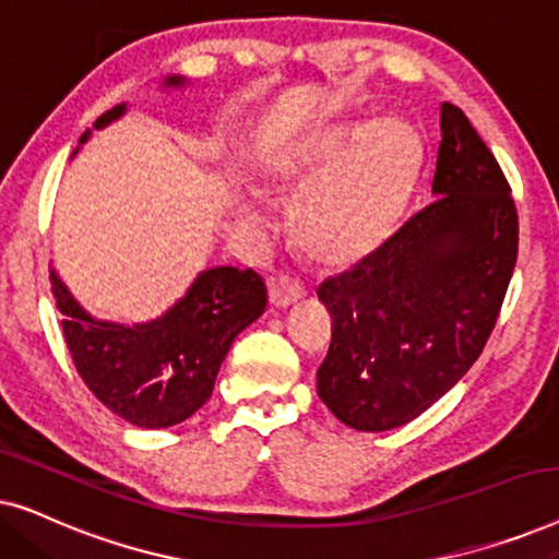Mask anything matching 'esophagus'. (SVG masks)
<instances>
[{
  "instance_id": "1",
  "label": "esophagus",
  "mask_w": 559,
  "mask_h": 559,
  "mask_svg": "<svg viewBox=\"0 0 559 559\" xmlns=\"http://www.w3.org/2000/svg\"><path fill=\"white\" fill-rule=\"evenodd\" d=\"M302 295L305 287L295 277H289V274H280V277L270 280V300L272 305H277V308H287V305L300 300Z\"/></svg>"
}]
</instances>
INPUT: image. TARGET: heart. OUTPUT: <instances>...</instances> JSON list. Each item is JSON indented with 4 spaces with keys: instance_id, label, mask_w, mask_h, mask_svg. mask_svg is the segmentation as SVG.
I'll return each instance as SVG.
<instances>
[{
    "instance_id": "1",
    "label": "heart",
    "mask_w": 559,
    "mask_h": 559,
    "mask_svg": "<svg viewBox=\"0 0 559 559\" xmlns=\"http://www.w3.org/2000/svg\"><path fill=\"white\" fill-rule=\"evenodd\" d=\"M419 159L423 144L407 121L384 119L369 129L341 121L266 152L262 175L282 190H300L311 182L293 211L297 247L323 266H350L396 231ZM241 216L257 221L259 213L243 203Z\"/></svg>"
}]
</instances>
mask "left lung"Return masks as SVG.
Returning <instances> with one entry per match:
<instances>
[{
	"label": "left lung",
	"instance_id": "8db88e82",
	"mask_svg": "<svg viewBox=\"0 0 559 559\" xmlns=\"http://www.w3.org/2000/svg\"><path fill=\"white\" fill-rule=\"evenodd\" d=\"M435 201L350 272L318 287L333 338L318 396L343 425H407L476 364L514 274L519 218L468 117L440 106Z\"/></svg>",
	"mask_w": 559,
	"mask_h": 559
}]
</instances>
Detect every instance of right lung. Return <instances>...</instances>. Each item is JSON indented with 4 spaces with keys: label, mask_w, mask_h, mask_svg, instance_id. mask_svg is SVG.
<instances>
[{
    "label": "right lung",
    "mask_w": 559,
    "mask_h": 559,
    "mask_svg": "<svg viewBox=\"0 0 559 559\" xmlns=\"http://www.w3.org/2000/svg\"><path fill=\"white\" fill-rule=\"evenodd\" d=\"M182 83L180 75L165 79L167 88ZM124 111L127 104L114 106L94 129L111 124ZM88 134L91 129L79 142ZM50 282L81 379L104 407L144 430L173 427L195 415L211 400L234 338L266 308L264 280L254 270L236 266L201 272L165 316L136 325L91 318L56 270H50Z\"/></svg>",
    "instance_id": "obj_1"
}]
</instances>
